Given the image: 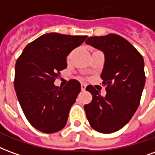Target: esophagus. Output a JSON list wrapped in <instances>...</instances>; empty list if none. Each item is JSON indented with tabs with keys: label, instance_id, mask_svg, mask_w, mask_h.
<instances>
[{
	"label": "esophagus",
	"instance_id": "34e87169",
	"mask_svg": "<svg viewBox=\"0 0 155 155\" xmlns=\"http://www.w3.org/2000/svg\"><path fill=\"white\" fill-rule=\"evenodd\" d=\"M85 88H86V85L84 84H81V91H85Z\"/></svg>",
	"mask_w": 155,
	"mask_h": 155
}]
</instances>
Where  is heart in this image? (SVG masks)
I'll use <instances>...</instances> for the list:
<instances>
[{
  "mask_svg": "<svg viewBox=\"0 0 155 155\" xmlns=\"http://www.w3.org/2000/svg\"><path fill=\"white\" fill-rule=\"evenodd\" d=\"M71 54H72V53H71V54H69V56H68V58H71Z\"/></svg>",
  "mask_w": 155,
  "mask_h": 155,
  "instance_id": "b5f03b06",
  "label": "heart"
}]
</instances>
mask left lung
Segmentation results:
<instances>
[{
	"label": "left lung",
	"mask_w": 155,
	"mask_h": 155,
	"mask_svg": "<svg viewBox=\"0 0 155 155\" xmlns=\"http://www.w3.org/2000/svg\"><path fill=\"white\" fill-rule=\"evenodd\" d=\"M85 43L104 52L101 77L107 86L105 96L92 85L86 87L92 94V101L84 106L86 117L94 130L113 133L123 128L139 107L145 84L143 56L116 34L88 37Z\"/></svg>",
	"instance_id": "obj_1"
}]
</instances>
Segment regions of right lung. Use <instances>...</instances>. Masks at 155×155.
<instances>
[{"label":"right lung","mask_w":155,"mask_h":155,"mask_svg":"<svg viewBox=\"0 0 155 155\" xmlns=\"http://www.w3.org/2000/svg\"><path fill=\"white\" fill-rule=\"evenodd\" d=\"M86 35L48 33L32 41L16 61L15 90L30 124L43 133L52 134L66 124L69 112L81 92L76 80L59 88L54 84L67 67L66 56L81 45Z\"/></svg>","instance_id":"obj_1"}]
</instances>
